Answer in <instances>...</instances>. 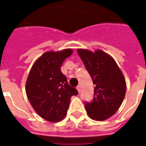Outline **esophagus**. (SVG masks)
Here are the masks:
<instances>
[{"label":"esophagus","instance_id":"34e87169","mask_svg":"<svg viewBox=\"0 0 146 146\" xmlns=\"http://www.w3.org/2000/svg\"><path fill=\"white\" fill-rule=\"evenodd\" d=\"M76 89H77V91H78V92H79H79H80V89H81V88H80V85H78V86H77Z\"/></svg>","mask_w":146,"mask_h":146}]
</instances>
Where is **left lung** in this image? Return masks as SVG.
Returning a JSON list of instances; mask_svg holds the SVG:
<instances>
[{"label": "left lung", "mask_w": 146, "mask_h": 146, "mask_svg": "<svg viewBox=\"0 0 146 146\" xmlns=\"http://www.w3.org/2000/svg\"><path fill=\"white\" fill-rule=\"evenodd\" d=\"M77 52L95 85L93 100L84 102L86 112L94 120H106L122 104L126 93L124 76L114 59L103 51L78 49Z\"/></svg>", "instance_id": "8db88e82"}]
</instances>
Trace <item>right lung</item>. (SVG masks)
Wrapping results in <instances>:
<instances>
[{
    "mask_svg": "<svg viewBox=\"0 0 146 146\" xmlns=\"http://www.w3.org/2000/svg\"><path fill=\"white\" fill-rule=\"evenodd\" d=\"M72 53L71 49L44 53L34 63L26 82V94L31 106L48 121L62 120L67 114L70 98L78 94L61 71L63 62Z\"/></svg>",
    "mask_w": 146,
    "mask_h": 146,
    "instance_id": "1",
    "label": "right lung"
}]
</instances>
